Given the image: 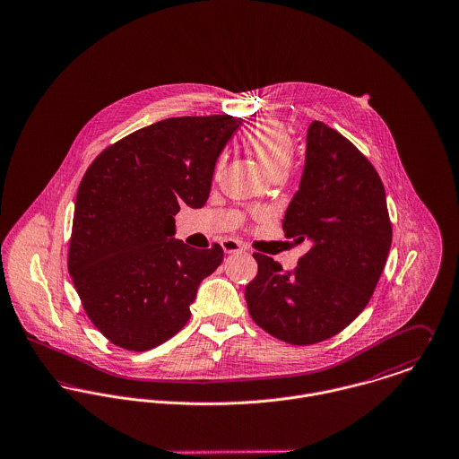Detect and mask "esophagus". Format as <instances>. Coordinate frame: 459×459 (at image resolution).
Returning a JSON list of instances; mask_svg holds the SVG:
<instances>
[{
	"label": "esophagus",
	"instance_id": "esophagus-1",
	"mask_svg": "<svg viewBox=\"0 0 459 459\" xmlns=\"http://www.w3.org/2000/svg\"><path fill=\"white\" fill-rule=\"evenodd\" d=\"M221 248H223L225 254H243V252H245V250H243V245H241L239 241H236V239H225V241H221Z\"/></svg>",
	"mask_w": 459,
	"mask_h": 459
}]
</instances>
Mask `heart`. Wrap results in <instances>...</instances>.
Wrapping results in <instances>:
<instances>
[{"label": "heart", "instance_id": "b5f03b06", "mask_svg": "<svg viewBox=\"0 0 459 459\" xmlns=\"http://www.w3.org/2000/svg\"><path fill=\"white\" fill-rule=\"evenodd\" d=\"M245 146L269 176L287 172L292 163L294 144L289 130L276 117H262L247 130Z\"/></svg>", "mask_w": 459, "mask_h": 459}]
</instances>
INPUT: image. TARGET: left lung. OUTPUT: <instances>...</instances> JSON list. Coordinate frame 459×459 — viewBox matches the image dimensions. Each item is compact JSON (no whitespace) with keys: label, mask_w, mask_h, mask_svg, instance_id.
I'll return each mask as SVG.
<instances>
[{"label":"left lung","mask_w":459,"mask_h":459,"mask_svg":"<svg viewBox=\"0 0 459 459\" xmlns=\"http://www.w3.org/2000/svg\"><path fill=\"white\" fill-rule=\"evenodd\" d=\"M285 238L309 243L294 271L254 254L245 298L271 336L313 345L343 331L366 307L384 271L393 227L385 190L369 160L336 130L313 121L299 190L283 218Z\"/></svg>","instance_id":"8db88e82"}]
</instances>
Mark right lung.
Wrapping results in <instances>:
<instances>
[{"mask_svg":"<svg viewBox=\"0 0 459 459\" xmlns=\"http://www.w3.org/2000/svg\"><path fill=\"white\" fill-rule=\"evenodd\" d=\"M234 116H183L144 126L99 154L75 199L68 271L103 336L144 352L179 333L197 289L223 260L220 245L174 239L181 205L205 204Z\"/></svg>","mask_w":459,"mask_h":459,"instance_id":"right-lung-1","label":"right lung"}]
</instances>
